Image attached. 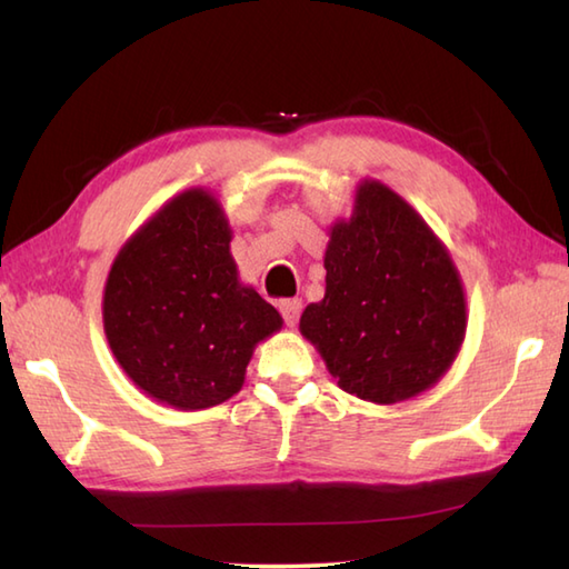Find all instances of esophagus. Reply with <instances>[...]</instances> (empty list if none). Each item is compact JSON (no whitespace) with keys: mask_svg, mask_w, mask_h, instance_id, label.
<instances>
[{"mask_svg":"<svg viewBox=\"0 0 569 569\" xmlns=\"http://www.w3.org/2000/svg\"><path fill=\"white\" fill-rule=\"evenodd\" d=\"M280 315L287 327H297L299 315H301V299H284L280 305Z\"/></svg>","mask_w":569,"mask_h":569,"instance_id":"1","label":"esophagus"}]
</instances>
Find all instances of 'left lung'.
Listing matches in <instances>:
<instances>
[{"label": "left lung", "mask_w": 569, "mask_h": 569, "mask_svg": "<svg viewBox=\"0 0 569 569\" xmlns=\"http://www.w3.org/2000/svg\"><path fill=\"white\" fill-rule=\"evenodd\" d=\"M327 295L299 329L339 386L370 402L427 390L455 361L467 329L459 274L445 246L398 193L366 181L323 258Z\"/></svg>", "instance_id": "left-lung-1"}]
</instances>
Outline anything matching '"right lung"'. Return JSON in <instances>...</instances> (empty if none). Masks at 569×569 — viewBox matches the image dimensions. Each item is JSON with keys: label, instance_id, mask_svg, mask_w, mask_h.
Returning <instances> with one entry per match:
<instances>
[{"label": "right lung", "instance_id": "1", "mask_svg": "<svg viewBox=\"0 0 569 569\" xmlns=\"http://www.w3.org/2000/svg\"><path fill=\"white\" fill-rule=\"evenodd\" d=\"M230 228L216 199L187 191L127 242L102 301L110 349L147 396L179 410L242 388L254 343L282 317L238 282Z\"/></svg>", "mask_w": 569, "mask_h": 569}]
</instances>
